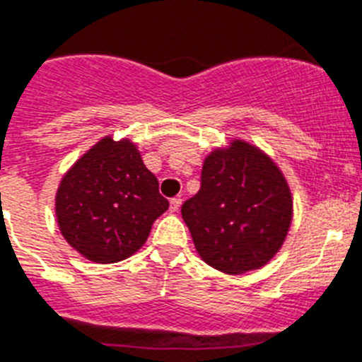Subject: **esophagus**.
I'll list each match as a JSON object with an SVG mask.
<instances>
[{"label":"esophagus","mask_w":362,"mask_h":362,"mask_svg":"<svg viewBox=\"0 0 362 362\" xmlns=\"http://www.w3.org/2000/svg\"><path fill=\"white\" fill-rule=\"evenodd\" d=\"M180 204H182L180 197H175V199H171V202H169V209H171L173 214H176V211L180 209Z\"/></svg>","instance_id":"1"}]
</instances>
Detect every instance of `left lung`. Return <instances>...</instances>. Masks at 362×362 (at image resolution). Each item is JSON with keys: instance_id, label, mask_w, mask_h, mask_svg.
I'll return each instance as SVG.
<instances>
[{"instance_id": "8db88e82", "label": "left lung", "mask_w": 362, "mask_h": 362, "mask_svg": "<svg viewBox=\"0 0 362 362\" xmlns=\"http://www.w3.org/2000/svg\"><path fill=\"white\" fill-rule=\"evenodd\" d=\"M199 256L224 274L267 265L293 223L284 173L256 145L232 139L206 156L200 189L182 204Z\"/></svg>"}]
</instances>
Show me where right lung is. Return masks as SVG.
Masks as SVG:
<instances>
[{
    "label": "right lung",
    "mask_w": 362,
    "mask_h": 362,
    "mask_svg": "<svg viewBox=\"0 0 362 362\" xmlns=\"http://www.w3.org/2000/svg\"><path fill=\"white\" fill-rule=\"evenodd\" d=\"M169 208L136 144L99 139L62 176L54 197L60 233L93 263H117L144 247Z\"/></svg>",
    "instance_id": "right-lung-1"
}]
</instances>
